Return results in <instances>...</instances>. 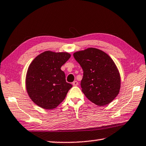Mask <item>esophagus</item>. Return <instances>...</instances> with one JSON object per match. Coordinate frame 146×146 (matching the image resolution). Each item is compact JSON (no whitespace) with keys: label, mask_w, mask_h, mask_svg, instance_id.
Here are the masks:
<instances>
[{"label":"esophagus","mask_w":146,"mask_h":146,"mask_svg":"<svg viewBox=\"0 0 146 146\" xmlns=\"http://www.w3.org/2000/svg\"><path fill=\"white\" fill-rule=\"evenodd\" d=\"M72 84H73V86H77V85H78V82H77V81H74L73 82Z\"/></svg>","instance_id":"obj_1"}]
</instances>
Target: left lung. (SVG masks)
Segmentation results:
<instances>
[{"label":"left lung","instance_id":"obj_1","mask_svg":"<svg viewBox=\"0 0 146 146\" xmlns=\"http://www.w3.org/2000/svg\"><path fill=\"white\" fill-rule=\"evenodd\" d=\"M73 56L84 71L80 84L87 98L100 106L112 102L121 85L120 75L113 59L102 50L92 47L76 52Z\"/></svg>","mask_w":146,"mask_h":146}]
</instances>
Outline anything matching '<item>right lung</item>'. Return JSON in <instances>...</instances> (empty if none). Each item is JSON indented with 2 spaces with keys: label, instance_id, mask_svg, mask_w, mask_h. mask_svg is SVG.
<instances>
[{
  "label": "right lung",
  "instance_id": "add662e5",
  "mask_svg": "<svg viewBox=\"0 0 146 146\" xmlns=\"http://www.w3.org/2000/svg\"><path fill=\"white\" fill-rule=\"evenodd\" d=\"M70 57L68 52L48 50L33 60L27 71L26 88L34 103L52 110L63 101L72 85L66 82L61 68Z\"/></svg>",
  "mask_w": 146,
  "mask_h": 146
}]
</instances>
